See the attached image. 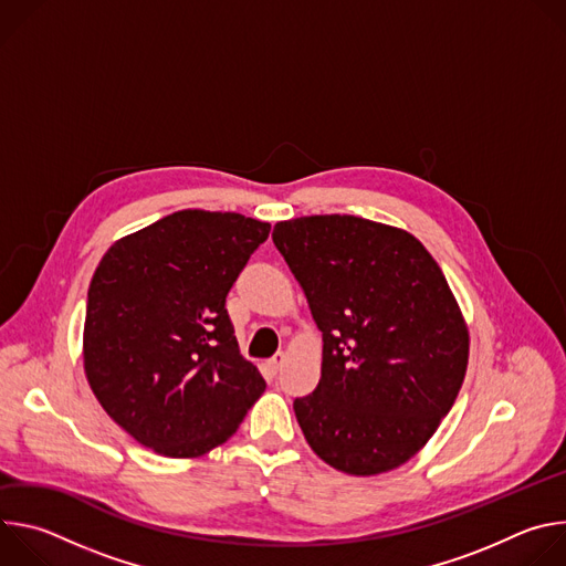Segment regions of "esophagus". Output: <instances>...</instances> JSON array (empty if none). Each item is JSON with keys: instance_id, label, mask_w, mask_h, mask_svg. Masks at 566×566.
I'll list each match as a JSON object with an SVG mask.
<instances>
[{"instance_id": "obj_1", "label": "esophagus", "mask_w": 566, "mask_h": 566, "mask_svg": "<svg viewBox=\"0 0 566 566\" xmlns=\"http://www.w3.org/2000/svg\"><path fill=\"white\" fill-rule=\"evenodd\" d=\"M284 360H286V356L280 352V354H275L271 360H269V369L273 371V374H277L282 367H284Z\"/></svg>"}]
</instances>
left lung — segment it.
<instances>
[{
  "label": "left lung",
  "instance_id": "1",
  "mask_svg": "<svg viewBox=\"0 0 566 566\" xmlns=\"http://www.w3.org/2000/svg\"><path fill=\"white\" fill-rule=\"evenodd\" d=\"M273 244L325 343L317 387L293 400L304 439L349 474L406 463L450 412L468 365L439 264L410 232L352 214L280 221Z\"/></svg>",
  "mask_w": 566,
  "mask_h": 566
}]
</instances>
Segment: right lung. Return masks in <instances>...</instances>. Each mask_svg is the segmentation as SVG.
Instances as JSON below:
<instances>
[{
    "instance_id": "obj_1",
    "label": "right lung",
    "mask_w": 566,
    "mask_h": 566,
    "mask_svg": "<svg viewBox=\"0 0 566 566\" xmlns=\"http://www.w3.org/2000/svg\"><path fill=\"white\" fill-rule=\"evenodd\" d=\"M271 226L181 210L123 237L87 293L85 371L105 412L164 457L232 437L266 380L241 358L226 295Z\"/></svg>"
}]
</instances>
